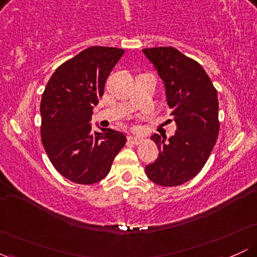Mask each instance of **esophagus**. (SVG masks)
Returning a JSON list of instances; mask_svg holds the SVG:
<instances>
[{"label": "esophagus", "mask_w": 257, "mask_h": 257, "mask_svg": "<svg viewBox=\"0 0 257 257\" xmlns=\"http://www.w3.org/2000/svg\"><path fill=\"white\" fill-rule=\"evenodd\" d=\"M128 140H129V143L134 144V145H139V144H141V141H143L140 138H138V137H128Z\"/></svg>", "instance_id": "obj_1"}]
</instances>
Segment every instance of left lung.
<instances>
[{"instance_id": "obj_1", "label": "left lung", "mask_w": 257, "mask_h": 257, "mask_svg": "<svg viewBox=\"0 0 257 257\" xmlns=\"http://www.w3.org/2000/svg\"><path fill=\"white\" fill-rule=\"evenodd\" d=\"M166 85L167 101L176 123L174 137L153 135L158 158L146 166V175L159 186L190 181L210 156L219 137L217 91L200 65L173 47L143 49Z\"/></svg>"}]
</instances>
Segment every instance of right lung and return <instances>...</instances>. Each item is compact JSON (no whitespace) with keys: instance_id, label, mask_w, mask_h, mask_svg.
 Here are the masks:
<instances>
[{"instance_id":"obj_1","label":"right lung","mask_w":257,"mask_h":257,"mask_svg":"<svg viewBox=\"0 0 257 257\" xmlns=\"http://www.w3.org/2000/svg\"><path fill=\"white\" fill-rule=\"evenodd\" d=\"M124 49L94 46L55 70L41 100V140L57 172L79 185H93L110 173L126 138L123 133L91 132L88 123L104 95L108 75Z\"/></svg>"}]
</instances>
